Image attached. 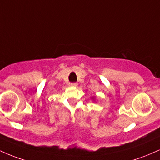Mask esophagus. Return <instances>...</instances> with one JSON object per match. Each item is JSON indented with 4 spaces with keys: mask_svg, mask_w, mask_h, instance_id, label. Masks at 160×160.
<instances>
[{
    "mask_svg": "<svg viewBox=\"0 0 160 160\" xmlns=\"http://www.w3.org/2000/svg\"><path fill=\"white\" fill-rule=\"evenodd\" d=\"M70 85H71V86H72V87H77L78 84H77L76 82H72Z\"/></svg>",
    "mask_w": 160,
    "mask_h": 160,
    "instance_id": "obj_1",
    "label": "esophagus"
}]
</instances>
